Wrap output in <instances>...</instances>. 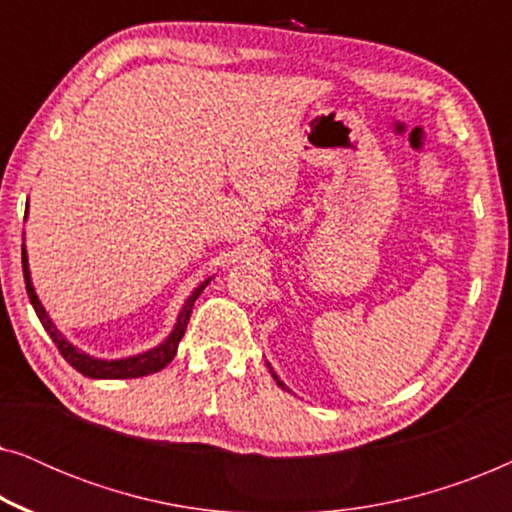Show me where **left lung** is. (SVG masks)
<instances>
[{
  "label": "left lung",
  "instance_id": "1",
  "mask_svg": "<svg viewBox=\"0 0 512 512\" xmlns=\"http://www.w3.org/2000/svg\"><path fill=\"white\" fill-rule=\"evenodd\" d=\"M268 368H270V363H268ZM270 373H272V377H275V380H277V384H279V387H282V389H286V384H284L282 380H279V377L275 375V370H272V368H270Z\"/></svg>",
  "mask_w": 512,
  "mask_h": 512
}]
</instances>
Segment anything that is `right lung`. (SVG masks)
<instances>
[{"instance_id": "obj_1", "label": "right lung", "mask_w": 512, "mask_h": 512, "mask_svg": "<svg viewBox=\"0 0 512 512\" xmlns=\"http://www.w3.org/2000/svg\"><path fill=\"white\" fill-rule=\"evenodd\" d=\"M23 275H25L27 296H30V303L34 307V312H37L41 326H44L46 333L51 335L55 347L60 349V354L65 356V361L69 363V366L79 370L81 375L93 377V380H130V377H144V375H151V373H158V370H163L167 363L174 359V354H177V347H179V342L186 333V326H188V319H191L195 300H198L202 291H205V286L212 282V277L205 279V282H202L198 289H195L191 296H188V300L184 303V307H181V312L177 317V324H174L172 333L167 335L165 342H160L158 347L149 349V352L128 356V359L107 361V359H95V356H90L86 352H81V349H76L72 342H69L65 335L58 331V328H55L51 317H48L46 310H44V305L39 303V296L34 293L32 277H30V265H27L25 244H23Z\"/></svg>"}]
</instances>
